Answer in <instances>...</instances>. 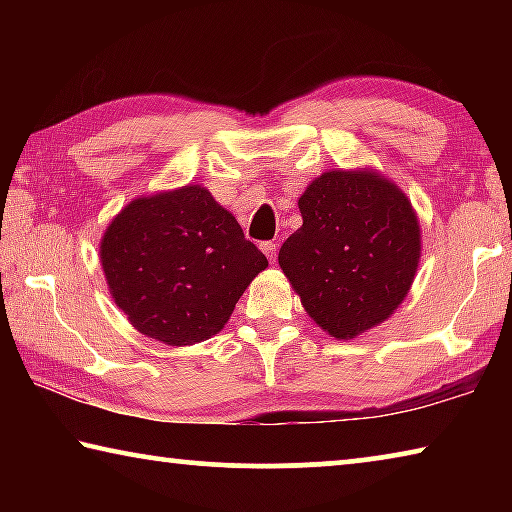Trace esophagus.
<instances>
[{
    "mask_svg": "<svg viewBox=\"0 0 512 512\" xmlns=\"http://www.w3.org/2000/svg\"><path fill=\"white\" fill-rule=\"evenodd\" d=\"M259 248H262V253L268 259H271V262H275V259H277V246L273 244V241H262V246H259Z\"/></svg>",
    "mask_w": 512,
    "mask_h": 512,
    "instance_id": "34e87169",
    "label": "esophagus"
}]
</instances>
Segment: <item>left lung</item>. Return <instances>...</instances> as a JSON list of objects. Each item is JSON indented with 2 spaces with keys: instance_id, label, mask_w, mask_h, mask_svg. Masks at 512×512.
Listing matches in <instances>:
<instances>
[{
  "instance_id": "left-lung-1",
  "label": "left lung",
  "mask_w": 512,
  "mask_h": 512,
  "mask_svg": "<svg viewBox=\"0 0 512 512\" xmlns=\"http://www.w3.org/2000/svg\"><path fill=\"white\" fill-rule=\"evenodd\" d=\"M302 225L277 262L311 320L354 339L402 305L420 262L409 198L377 171H327L298 201Z\"/></svg>"
}]
</instances>
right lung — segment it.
<instances>
[{
    "mask_svg": "<svg viewBox=\"0 0 512 512\" xmlns=\"http://www.w3.org/2000/svg\"><path fill=\"white\" fill-rule=\"evenodd\" d=\"M115 305L149 339L194 345L219 334L268 259L201 185L142 196L103 232Z\"/></svg>",
    "mask_w": 512,
    "mask_h": 512,
    "instance_id": "1",
    "label": "right lung"
}]
</instances>
